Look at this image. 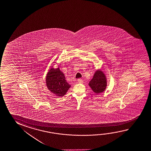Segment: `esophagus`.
Listing matches in <instances>:
<instances>
[{"label": "esophagus", "instance_id": "esophagus-1", "mask_svg": "<svg viewBox=\"0 0 151 151\" xmlns=\"http://www.w3.org/2000/svg\"><path fill=\"white\" fill-rule=\"evenodd\" d=\"M77 82H78V83H83V80H82V79H80V78L77 80Z\"/></svg>", "mask_w": 151, "mask_h": 151}]
</instances>
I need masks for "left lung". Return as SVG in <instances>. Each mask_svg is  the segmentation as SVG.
Wrapping results in <instances>:
<instances>
[{
  "label": "left lung",
  "mask_w": 151,
  "mask_h": 151,
  "mask_svg": "<svg viewBox=\"0 0 151 151\" xmlns=\"http://www.w3.org/2000/svg\"><path fill=\"white\" fill-rule=\"evenodd\" d=\"M88 85L95 93H103L106 88V76L102 70H97Z\"/></svg>",
  "instance_id": "8db88e82"
}]
</instances>
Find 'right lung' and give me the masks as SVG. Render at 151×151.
Listing matches in <instances>:
<instances>
[{
	"label": "right lung",
	"mask_w": 151,
	"mask_h": 151,
	"mask_svg": "<svg viewBox=\"0 0 151 151\" xmlns=\"http://www.w3.org/2000/svg\"><path fill=\"white\" fill-rule=\"evenodd\" d=\"M46 83L47 88L57 96H64L71 86L66 82L64 73L59 67H52L48 70L46 77Z\"/></svg>",
	"instance_id": "add662e5"
}]
</instances>
